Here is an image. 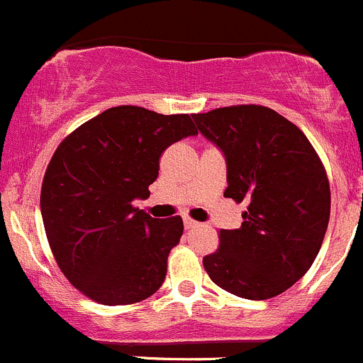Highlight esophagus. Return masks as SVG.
Wrapping results in <instances>:
<instances>
[{
  "label": "esophagus",
  "instance_id": "esophagus-1",
  "mask_svg": "<svg viewBox=\"0 0 363 363\" xmlns=\"http://www.w3.org/2000/svg\"><path fill=\"white\" fill-rule=\"evenodd\" d=\"M184 224H185V228H189V230H191V228H198L199 226V223H196V220L191 219V217H185Z\"/></svg>",
  "mask_w": 363,
  "mask_h": 363
}]
</instances>
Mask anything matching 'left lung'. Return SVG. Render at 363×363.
<instances>
[{
  "instance_id": "1",
  "label": "left lung",
  "mask_w": 363,
  "mask_h": 363,
  "mask_svg": "<svg viewBox=\"0 0 363 363\" xmlns=\"http://www.w3.org/2000/svg\"><path fill=\"white\" fill-rule=\"evenodd\" d=\"M192 119L226 157L224 198L247 205L242 226L219 231L205 271L230 294L274 298L319 253L331 206L326 169L305 133L267 106H223Z\"/></svg>"
}]
</instances>
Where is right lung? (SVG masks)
Masks as SVG:
<instances>
[{
  "label": "right lung",
  "instance_id": "obj_1",
  "mask_svg": "<svg viewBox=\"0 0 363 363\" xmlns=\"http://www.w3.org/2000/svg\"><path fill=\"white\" fill-rule=\"evenodd\" d=\"M189 113L121 105L69 133L51 157L40 212L51 253L76 291L101 305H133L160 289L184 220L153 219L147 198L162 153L196 135Z\"/></svg>",
  "mask_w": 363,
  "mask_h": 363
}]
</instances>
